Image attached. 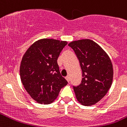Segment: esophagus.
I'll return each mask as SVG.
<instances>
[{
	"mask_svg": "<svg viewBox=\"0 0 127 127\" xmlns=\"http://www.w3.org/2000/svg\"><path fill=\"white\" fill-rule=\"evenodd\" d=\"M65 78H66V80H67V82H69V76H66V77H65Z\"/></svg>",
	"mask_w": 127,
	"mask_h": 127,
	"instance_id": "obj_1",
	"label": "esophagus"
}]
</instances>
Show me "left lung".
Returning <instances> with one entry per match:
<instances>
[{
  "label": "left lung",
  "instance_id": "left-lung-1",
  "mask_svg": "<svg viewBox=\"0 0 127 127\" xmlns=\"http://www.w3.org/2000/svg\"><path fill=\"white\" fill-rule=\"evenodd\" d=\"M68 46L74 51L82 72L81 84L73 87L76 99L84 106L94 105L112 86L114 69L111 60L97 43L89 39L72 41Z\"/></svg>",
  "mask_w": 127,
  "mask_h": 127
}]
</instances>
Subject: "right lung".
I'll list each match as a JSON object with an SVG mask.
<instances>
[{
	"mask_svg": "<svg viewBox=\"0 0 127 127\" xmlns=\"http://www.w3.org/2000/svg\"><path fill=\"white\" fill-rule=\"evenodd\" d=\"M66 41L43 38L31 45L22 57L20 66L21 81L36 102L50 104L58 96L67 82L61 75L57 63Z\"/></svg>",
	"mask_w": 127,
	"mask_h": 127,
	"instance_id": "1",
	"label": "right lung"
}]
</instances>
